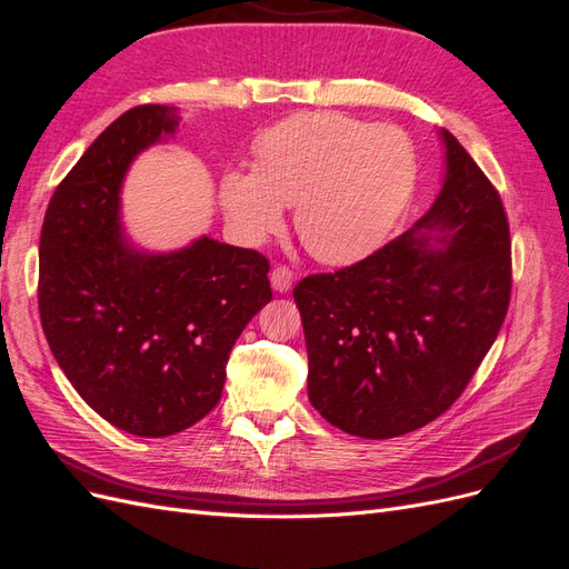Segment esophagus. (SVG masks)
Returning <instances> with one entry per match:
<instances>
[{"instance_id":"1","label":"esophagus","mask_w":569,"mask_h":569,"mask_svg":"<svg viewBox=\"0 0 569 569\" xmlns=\"http://www.w3.org/2000/svg\"><path fill=\"white\" fill-rule=\"evenodd\" d=\"M291 282H295V272H291L287 266H274L270 272V284L274 291H289Z\"/></svg>"}]
</instances>
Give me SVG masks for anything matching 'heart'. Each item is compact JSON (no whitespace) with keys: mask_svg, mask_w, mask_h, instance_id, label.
I'll use <instances>...</instances> for the list:
<instances>
[{"mask_svg":"<svg viewBox=\"0 0 569 569\" xmlns=\"http://www.w3.org/2000/svg\"><path fill=\"white\" fill-rule=\"evenodd\" d=\"M418 180L416 144L396 126L311 111L270 126L253 142V170L220 180L234 234L261 244L297 203L295 226L318 261L343 266L380 247Z\"/></svg>","mask_w":569,"mask_h":569,"instance_id":"heart-1","label":"heart"}]
</instances>
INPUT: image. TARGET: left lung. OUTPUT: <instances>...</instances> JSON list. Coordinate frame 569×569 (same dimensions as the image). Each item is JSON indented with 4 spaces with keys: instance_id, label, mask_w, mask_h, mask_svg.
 Returning <instances> with one entry per match:
<instances>
[{
    "instance_id": "1",
    "label": "left lung",
    "mask_w": 569,
    "mask_h": 569,
    "mask_svg": "<svg viewBox=\"0 0 569 569\" xmlns=\"http://www.w3.org/2000/svg\"><path fill=\"white\" fill-rule=\"evenodd\" d=\"M446 176L401 237L295 287L308 399L341 432L391 439L437 420L472 380L510 303L501 197L449 130Z\"/></svg>"
}]
</instances>
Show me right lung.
<instances>
[{
  "label": "right lung",
  "instance_id": "add662e5",
  "mask_svg": "<svg viewBox=\"0 0 569 569\" xmlns=\"http://www.w3.org/2000/svg\"><path fill=\"white\" fill-rule=\"evenodd\" d=\"M144 104L101 132L47 206L38 303L59 368L84 403L134 437H168L216 408L237 337L272 299L268 258L199 237L134 249L120 187L137 153L178 128Z\"/></svg>",
  "mask_w": 569,
  "mask_h": 569
}]
</instances>
